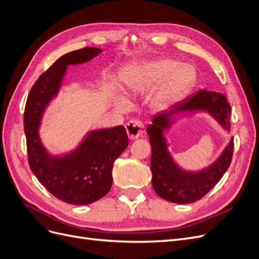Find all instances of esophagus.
I'll return each mask as SVG.
<instances>
[{
  "mask_svg": "<svg viewBox=\"0 0 259 259\" xmlns=\"http://www.w3.org/2000/svg\"><path fill=\"white\" fill-rule=\"evenodd\" d=\"M126 132L127 135L131 139H137L138 137H142L145 133V125L143 122L132 120L126 124Z\"/></svg>",
  "mask_w": 259,
  "mask_h": 259,
  "instance_id": "obj_1",
  "label": "esophagus"
}]
</instances>
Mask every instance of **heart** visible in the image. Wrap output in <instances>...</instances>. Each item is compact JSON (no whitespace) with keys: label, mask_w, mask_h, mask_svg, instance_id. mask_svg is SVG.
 <instances>
[{"label":"heart","mask_w":259,"mask_h":259,"mask_svg":"<svg viewBox=\"0 0 259 259\" xmlns=\"http://www.w3.org/2000/svg\"><path fill=\"white\" fill-rule=\"evenodd\" d=\"M165 77L166 80L158 97V103L162 106L174 103L186 96L194 84L195 72L190 66H180L179 61L161 59L152 64L139 67L125 77L124 95L126 98H131L139 93L143 88H151ZM116 106L120 109H124V101L117 100Z\"/></svg>","instance_id":"1"}]
</instances>
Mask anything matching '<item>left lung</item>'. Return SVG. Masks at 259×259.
<instances>
[{
  "label": "left lung",
  "instance_id": "obj_1",
  "mask_svg": "<svg viewBox=\"0 0 259 259\" xmlns=\"http://www.w3.org/2000/svg\"><path fill=\"white\" fill-rule=\"evenodd\" d=\"M198 112L208 113L225 131L230 132L231 108L226 96L205 90L176 104L169 112L154 115L152 124L147 127L152 148V187L159 197L177 204L193 203L204 197L222 179L232 159L233 138L210 165L200 170H186L174 161L168 150L165 132L180 117Z\"/></svg>",
  "mask_w": 259,
  "mask_h": 259
}]
</instances>
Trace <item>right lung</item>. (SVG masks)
Masks as SVG:
<instances>
[{"label":"right lung","mask_w":259,"mask_h":259,"mask_svg":"<svg viewBox=\"0 0 259 259\" xmlns=\"http://www.w3.org/2000/svg\"><path fill=\"white\" fill-rule=\"evenodd\" d=\"M103 50L84 48L68 53L54 62L31 89L23 114L31 170L53 195L73 205H86L109 192L114 161L128 146L122 125L90 131L73 150L54 155L40 137L46 108L57 97L69 65L84 64Z\"/></svg>","instance_id":"right-lung-1"}]
</instances>
